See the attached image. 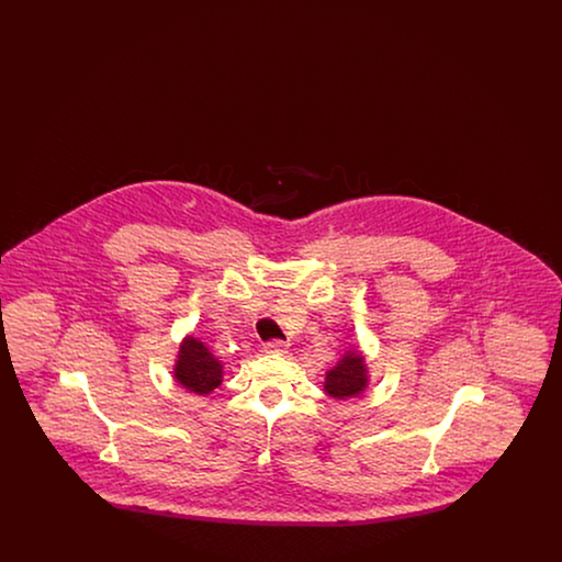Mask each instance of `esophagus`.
<instances>
[{"mask_svg":"<svg viewBox=\"0 0 562 562\" xmlns=\"http://www.w3.org/2000/svg\"><path fill=\"white\" fill-rule=\"evenodd\" d=\"M263 349H266L268 353H284V351L289 349V344L282 341V339H271V341L266 344V348Z\"/></svg>","mask_w":562,"mask_h":562,"instance_id":"34e87169","label":"esophagus"}]
</instances>
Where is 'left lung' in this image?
<instances>
[{
    "instance_id": "8db88e82",
    "label": "left lung",
    "mask_w": 562,
    "mask_h": 562,
    "mask_svg": "<svg viewBox=\"0 0 562 562\" xmlns=\"http://www.w3.org/2000/svg\"><path fill=\"white\" fill-rule=\"evenodd\" d=\"M367 387V369L360 353H348L333 371L326 374L324 390L333 398H351Z\"/></svg>"
}]
</instances>
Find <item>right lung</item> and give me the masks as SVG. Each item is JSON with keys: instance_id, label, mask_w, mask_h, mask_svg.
<instances>
[{"instance_id": "obj_1", "label": "right lung", "mask_w": 562, "mask_h": 562, "mask_svg": "<svg viewBox=\"0 0 562 562\" xmlns=\"http://www.w3.org/2000/svg\"><path fill=\"white\" fill-rule=\"evenodd\" d=\"M175 376L189 392L211 394L221 383V362L214 360L213 353L204 348L202 341L189 337L179 351Z\"/></svg>"}]
</instances>
